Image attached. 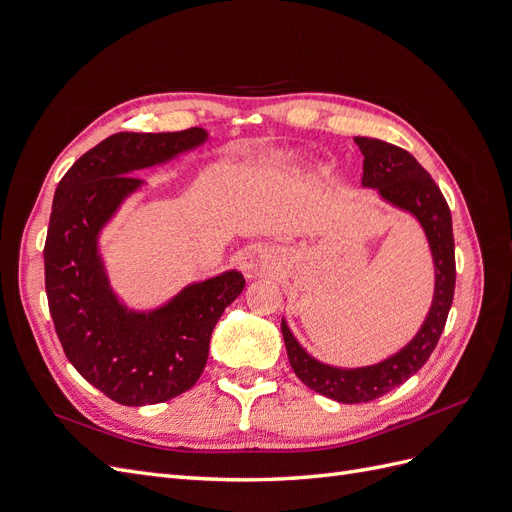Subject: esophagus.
Returning a JSON list of instances; mask_svg holds the SVG:
<instances>
[{
	"instance_id": "obj_1",
	"label": "esophagus",
	"mask_w": 512,
	"mask_h": 512,
	"mask_svg": "<svg viewBox=\"0 0 512 512\" xmlns=\"http://www.w3.org/2000/svg\"><path fill=\"white\" fill-rule=\"evenodd\" d=\"M245 273L247 275H256L258 273V265H256V262H245Z\"/></svg>"
}]
</instances>
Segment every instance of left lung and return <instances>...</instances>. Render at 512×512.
Here are the masks:
<instances>
[{
    "mask_svg": "<svg viewBox=\"0 0 512 512\" xmlns=\"http://www.w3.org/2000/svg\"><path fill=\"white\" fill-rule=\"evenodd\" d=\"M354 143L359 145L365 158V188L378 190L384 200L412 213L423 226L431 247L433 267H436V290H433L427 320L412 342L386 361L369 367L342 369L316 361L299 346L286 320H282V335L294 374L309 389L335 399L339 404L374 401L393 391L395 386L404 384L427 363L433 348L438 346L448 312H451L457 275L451 209H448L436 181L406 149L367 136H356Z\"/></svg>",
    "mask_w": 512,
    "mask_h": 512,
    "instance_id": "8db88e82",
    "label": "left lung"
}]
</instances>
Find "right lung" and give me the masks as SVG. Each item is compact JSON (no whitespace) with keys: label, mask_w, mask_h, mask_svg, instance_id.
<instances>
[{"label":"right lung","mask_w":512,"mask_h":512,"mask_svg":"<svg viewBox=\"0 0 512 512\" xmlns=\"http://www.w3.org/2000/svg\"><path fill=\"white\" fill-rule=\"evenodd\" d=\"M207 141L203 128L117 132L61 177L44 243V286L57 337L74 369L121 406H151L196 384L224 309L245 288L239 271L183 288L153 312H130L108 286L98 232L143 181L134 170Z\"/></svg>","instance_id":"1"}]
</instances>
